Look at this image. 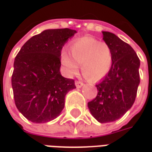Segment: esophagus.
<instances>
[{
	"instance_id": "34e87169",
	"label": "esophagus",
	"mask_w": 152,
	"mask_h": 152,
	"mask_svg": "<svg viewBox=\"0 0 152 152\" xmlns=\"http://www.w3.org/2000/svg\"><path fill=\"white\" fill-rule=\"evenodd\" d=\"M83 85V83L80 81H75V86L77 87L78 88H80Z\"/></svg>"
}]
</instances>
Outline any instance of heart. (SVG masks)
Wrapping results in <instances>:
<instances>
[{
	"instance_id": "heart-1",
	"label": "heart",
	"mask_w": 152,
	"mask_h": 152,
	"mask_svg": "<svg viewBox=\"0 0 152 152\" xmlns=\"http://www.w3.org/2000/svg\"><path fill=\"white\" fill-rule=\"evenodd\" d=\"M69 52L70 55L63 50L61 56V63L69 76L77 74L78 64H81L85 77L97 82L105 78L112 65L111 47L92 37H83L72 42Z\"/></svg>"
}]
</instances>
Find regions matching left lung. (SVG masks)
Masks as SVG:
<instances>
[{
    "label": "left lung",
    "mask_w": 152,
    "mask_h": 152,
    "mask_svg": "<svg viewBox=\"0 0 152 152\" xmlns=\"http://www.w3.org/2000/svg\"><path fill=\"white\" fill-rule=\"evenodd\" d=\"M102 34L105 43L111 47L112 65L107 75L96 85L97 95L88 106L92 116L103 124L119 119L133 105L140 83V60L131 46L115 34Z\"/></svg>",
    "instance_id": "1"
}]
</instances>
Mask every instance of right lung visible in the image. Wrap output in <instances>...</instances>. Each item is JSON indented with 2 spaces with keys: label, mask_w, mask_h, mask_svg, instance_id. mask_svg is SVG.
<instances>
[{
  "label": "right lung",
  "mask_w": 152,
  "mask_h": 152,
  "mask_svg": "<svg viewBox=\"0 0 152 152\" xmlns=\"http://www.w3.org/2000/svg\"><path fill=\"white\" fill-rule=\"evenodd\" d=\"M77 33L69 28L44 30L28 40L14 62L11 84L17 109L31 122L56 119L65 95L76 88L74 79L61 74V50Z\"/></svg>",
  "instance_id": "1"
}]
</instances>
